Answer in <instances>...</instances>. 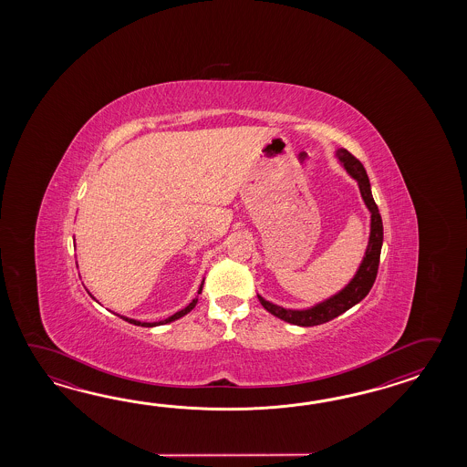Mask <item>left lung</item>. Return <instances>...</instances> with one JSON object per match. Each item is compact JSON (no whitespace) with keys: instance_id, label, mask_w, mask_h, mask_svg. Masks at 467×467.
<instances>
[{"instance_id":"obj_1","label":"left lung","mask_w":467,"mask_h":467,"mask_svg":"<svg viewBox=\"0 0 467 467\" xmlns=\"http://www.w3.org/2000/svg\"><path fill=\"white\" fill-rule=\"evenodd\" d=\"M336 157L342 163V167L348 170V175L352 179L358 180L360 195H362V200H364L366 207L370 212V235H368L366 255L362 258L354 278L336 296L326 298L324 302H318L314 307L304 308V310L284 308L257 296L260 304L272 316L282 318L288 324L300 326V327H314V326H320V324H326L332 318L338 317L340 314H344L348 308L354 307L356 304H358L362 298L368 296L370 288L374 285V282H376V277H378L384 229H382V219H380L378 205H376L372 192H370L368 173H366L364 165L348 150L338 149L336 151Z\"/></svg>"}]
</instances>
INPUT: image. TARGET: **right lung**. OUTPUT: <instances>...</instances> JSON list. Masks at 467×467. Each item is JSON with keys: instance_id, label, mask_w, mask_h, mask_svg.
<instances>
[{"instance_id": "add662e5", "label": "right lung", "mask_w": 467, "mask_h": 467, "mask_svg": "<svg viewBox=\"0 0 467 467\" xmlns=\"http://www.w3.org/2000/svg\"><path fill=\"white\" fill-rule=\"evenodd\" d=\"M202 288H203V282L200 284L199 294H202ZM197 302H199V298H193L192 302H190L189 306L185 308H182L179 310L177 314H173V316H170L169 318H165V320H160V322H140V320H135V318L123 317V316H119V317L123 318V320H127L130 324H133V326H140V327H157V326H163V324H170V322H173V320H177V318L183 317V316H187L192 308L197 306Z\"/></svg>"}]
</instances>
